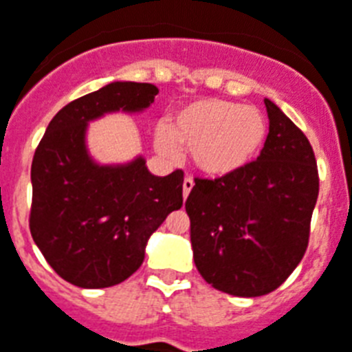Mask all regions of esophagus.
I'll use <instances>...</instances> for the list:
<instances>
[{
  "label": "esophagus",
  "instance_id": "obj_1",
  "mask_svg": "<svg viewBox=\"0 0 352 352\" xmlns=\"http://www.w3.org/2000/svg\"><path fill=\"white\" fill-rule=\"evenodd\" d=\"M192 187H195V182H192V178H185L184 179V198H187V196H189V192L192 190Z\"/></svg>",
  "mask_w": 352,
  "mask_h": 352
}]
</instances>
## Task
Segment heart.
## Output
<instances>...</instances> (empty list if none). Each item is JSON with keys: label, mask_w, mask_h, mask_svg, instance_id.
I'll list each match as a JSON object with an SVG mask.
<instances>
[{"label": "heart", "mask_w": 352, "mask_h": 352, "mask_svg": "<svg viewBox=\"0 0 352 352\" xmlns=\"http://www.w3.org/2000/svg\"><path fill=\"white\" fill-rule=\"evenodd\" d=\"M268 135V121L255 106L226 99L187 102L160 124L154 143L160 154L178 156L179 146L190 151V160L209 178L239 173L258 156Z\"/></svg>", "instance_id": "b5f03b06"}]
</instances>
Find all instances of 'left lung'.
Returning a JSON list of instances; mask_svg holds the SVG:
<instances>
[{"label":"left lung","instance_id":"8db88e82","mask_svg":"<svg viewBox=\"0 0 352 352\" xmlns=\"http://www.w3.org/2000/svg\"><path fill=\"white\" fill-rule=\"evenodd\" d=\"M264 104L270 132L257 162L226 178H196L185 201L196 268L236 298L274 292L301 263L320 192L307 135L272 100Z\"/></svg>","mask_w":352,"mask_h":352}]
</instances>
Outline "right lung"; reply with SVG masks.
I'll use <instances>...</instances> for the list:
<instances>
[{"mask_svg":"<svg viewBox=\"0 0 352 352\" xmlns=\"http://www.w3.org/2000/svg\"><path fill=\"white\" fill-rule=\"evenodd\" d=\"M148 82H110L51 119L31 167V235L56 274L80 288H108L143 264L146 242L184 206V173L156 176L143 156L102 165L88 151V124L106 113H139Z\"/></svg>","mask_w":352,"mask_h":352,"instance_id":"right-lung-1","label":"right lung"}]
</instances>
